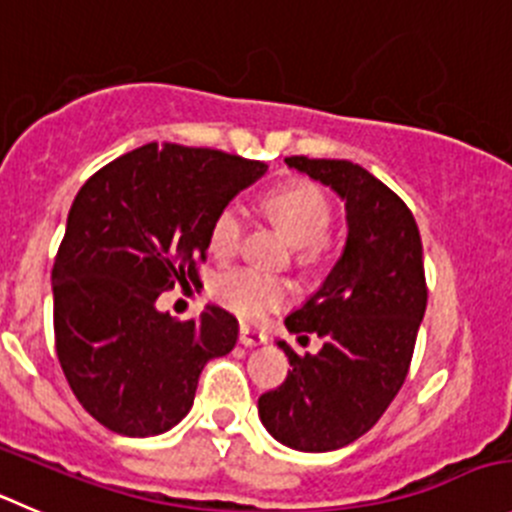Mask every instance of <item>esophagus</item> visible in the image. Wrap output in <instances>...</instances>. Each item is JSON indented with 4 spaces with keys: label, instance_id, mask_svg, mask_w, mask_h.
<instances>
[{
    "label": "esophagus",
    "instance_id": "1",
    "mask_svg": "<svg viewBox=\"0 0 512 512\" xmlns=\"http://www.w3.org/2000/svg\"><path fill=\"white\" fill-rule=\"evenodd\" d=\"M238 342L243 347H259V344L266 342V334L259 332V329H253V326L241 324V329H238Z\"/></svg>",
    "mask_w": 512,
    "mask_h": 512
}]
</instances>
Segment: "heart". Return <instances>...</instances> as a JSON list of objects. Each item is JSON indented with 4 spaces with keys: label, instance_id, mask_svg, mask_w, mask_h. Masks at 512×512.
Wrapping results in <instances>:
<instances>
[{
    "label": "heart",
    "instance_id": "b5f03b06",
    "mask_svg": "<svg viewBox=\"0 0 512 512\" xmlns=\"http://www.w3.org/2000/svg\"><path fill=\"white\" fill-rule=\"evenodd\" d=\"M266 213L279 223L299 248L314 251L332 228L329 198L311 183H286L274 188L264 201ZM243 236V213L236 206H226L216 213L208 233L213 256L228 259L238 251ZM291 294L289 281L261 269H236L221 274L213 284V296L221 306L246 321H259L269 311L279 309Z\"/></svg>",
    "mask_w": 512,
    "mask_h": 512
}]
</instances>
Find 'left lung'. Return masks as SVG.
Masks as SVG:
<instances>
[{
  "mask_svg": "<svg viewBox=\"0 0 512 512\" xmlns=\"http://www.w3.org/2000/svg\"><path fill=\"white\" fill-rule=\"evenodd\" d=\"M286 165L342 198L347 243L324 284L284 321L324 347L299 357L276 342L291 369L261 394L259 417L281 445L329 452L372 430L405 384L427 309L422 238L405 201L362 165L304 155Z\"/></svg>",
  "mask_w": 512,
  "mask_h": 512,
  "instance_id": "8db88e82",
  "label": "left lung"
}]
</instances>
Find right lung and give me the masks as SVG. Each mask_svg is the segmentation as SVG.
Listing matches in <instances>:
<instances>
[{"label":"right lung","mask_w":512,"mask_h":512,"mask_svg":"<svg viewBox=\"0 0 512 512\" xmlns=\"http://www.w3.org/2000/svg\"><path fill=\"white\" fill-rule=\"evenodd\" d=\"M266 168L221 150L148 143L75 196L52 269L55 347L80 405L107 430L168 432L191 412L206 362L236 347L238 321L221 306L178 321L155 301L198 281L216 213Z\"/></svg>","instance_id":"right-lung-1"}]
</instances>
